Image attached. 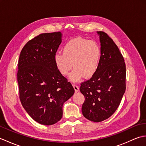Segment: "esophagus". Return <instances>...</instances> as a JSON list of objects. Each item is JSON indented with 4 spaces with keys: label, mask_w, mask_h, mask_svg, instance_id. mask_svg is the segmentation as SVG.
Segmentation results:
<instances>
[{
    "label": "esophagus",
    "mask_w": 146,
    "mask_h": 146,
    "mask_svg": "<svg viewBox=\"0 0 146 146\" xmlns=\"http://www.w3.org/2000/svg\"><path fill=\"white\" fill-rule=\"evenodd\" d=\"M73 88H74V89H75V92H76H76H78L79 91V87H78V86L77 85H76V84L73 85Z\"/></svg>",
    "instance_id": "obj_1"
}]
</instances>
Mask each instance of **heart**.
Instances as JSON below:
<instances>
[{"instance_id":"heart-1","label":"heart","mask_w":146,"mask_h":146,"mask_svg":"<svg viewBox=\"0 0 146 146\" xmlns=\"http://www.w3.org/2000/svg\"><path fill=\"white\" fill-rule=\"evenodd\" d=\"M100 60L101 49L98 43L80 37L70 39L63 46V54L54 56L55 66L62 75H67L72 66L74 68L69 75V80L73 82L94 76Z\"/></svg>"}]
</instances>
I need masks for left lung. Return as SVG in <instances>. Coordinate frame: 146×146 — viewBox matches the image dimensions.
<instances>
[{
    "instance_id": "8db88e82",
    "label": "left lung",
    "mask_w": 146,
    "mask_h": 146,
    "mask_svg": "<svg viewBox=\"0 0 146 146\" xmlns=\"http://www.w3.org/2000/svg\"><path fill=\"white\" fill-rule=\"evenodd\" d=\"M97 33L101 46L100 65L95 75L82 83L80 90L85 97L83 116L99 122L109 118L119 106L126 88V69L122 55L113 40L104 32Z\"/></svg>"
}]
</instances>
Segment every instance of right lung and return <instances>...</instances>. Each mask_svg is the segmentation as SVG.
I'll list each match as a JSON object with an SVG mask.
<instances>
[{
  "mask_svg": "<svg viewBox=\"0 0 146 146\" xmlns=\"http://www.w3.org/2000/svg\"><path fill=\"white\" fill-rule=\"evenodd\" d=\"M61 32L41 34L22 49L18 61L20 100L33 120L51 125L63 116V105L75 93L60 73L54 56L62 41Z\"/></svg>",
  "mask_w": 146,
  "mask_h": 146,
  "instance_id": "add662e5",
  "label": "right lung"
}]
</instances>
